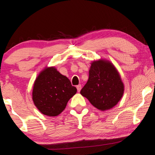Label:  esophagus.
<instances>
[{
  "label": "esophagus",
  "instance_id": "1",
  "mask_svg": "<svg viewBox=\"0 0 155 155\" xmlns=\"http://www.w3.org/2000/svg\"><path fill=\"white\" fill-rule=\"evenodd\" d=\"M81 88H82V87H81V84H79V85H78L77 86V90H78V92H79V91H81Z\"/></svg>",
  "mask_w": 155,
  "mask_h": 155
}]
</instances>
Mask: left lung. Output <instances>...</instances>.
Listing matches in <instances>:
<instances>
[{
    "label": "left lung",
    "mask_w": 155,
    "mask_h": 155,
    "mask_svg": "<svg viewBox=\"0 0 155 155\" xmlns=\"http://www.w3.org/2000/svg\"><path fill=\"white\" fill-rule=\"evenodd\" d=\"M124 90V83L114 64L101 59L91 63L88 81L80 93L96 108L105 111L118 103Z\"/></svg>",
    "instance_id": "8db88e82"
}]
</instances>
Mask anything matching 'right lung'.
<instances>
[{"label":"right lung","instance_id":"add662e5","mask_svg":"<svg viewBox=\"0 0 155 155\" xmlns=\"http://www.w3.org/2000/svg\"><path fill=\"white\" fill-rule=\"evenodd\" d=\"M77 90L55 67H46L34 82L32 98L41 114L57 116L65 109L69 100Z\"/></svg>","mask_w":155,"mask_h":155}]
</instances>
